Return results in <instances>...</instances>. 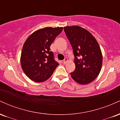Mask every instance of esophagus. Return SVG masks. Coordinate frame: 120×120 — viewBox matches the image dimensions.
<instances>
[{
	"mask_svg": "<svg viewBox=\"0 0 120 120\" xmlns=\"http://www.w3.org/2000/svg\"><path fill=\"white\" fill-rule=\"evenodd\" d=\"M67 61H68V59H67V58H65L64 60H63V64H65L66 63H67Z\"/></svg>",
	"mask_w": 120,
	"mask_h": 120,
	"instance_id": "1",
	"label": "esophagus"
}]
</instances>
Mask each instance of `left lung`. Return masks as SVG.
Here are the masks:
<instances>
[{"label": "left lung", "mask_w": 120, "mask_h": 120, "mask_svg": "<svg viewBox=\"0 0 120 120\" xmlns=\"http://www.w3.org/2000/svg\"><path fill=\"white\" fill-rule=\"evenodd\" d=\"M64 30L72 47L75 69L71 78L80 85H87L96 79L101 69L103 56L95 37L83 27L65 26Z\"/></svg>", "instance_id": "left-lung-1"}]
</instances>
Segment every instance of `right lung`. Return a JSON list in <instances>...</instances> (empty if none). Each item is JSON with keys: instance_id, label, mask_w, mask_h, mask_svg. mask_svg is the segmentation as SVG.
I'll return each instance as SVG.
<instances>
[{"instance_id": "obj_1", "label": "right lung", "mask_w": 120, "mask_h": 120, "mask_svg": "<svg viewBox=\"0 0 120 120\" xmlns=\"http://www.w3.org/2000/svg\"><path fill=\"white\" fill-rule=\"evenodd\" d=\"M63 27H47L35 31L25 42L20 57L22 69L27 77L35 82L47 80L59 63L53 59L50 46Z\"/></svg>"}]
</instances>
